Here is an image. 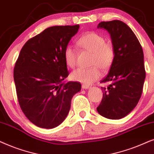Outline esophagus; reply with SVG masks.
Masks as SVG:
<instances>
[{
  "mask_svg": "<svg viewBox=\"0 0 154 154\" xmlns=\"http://www.w3.org/2000/svg\"><path fill=\"white\" fill-rule=\"evenodd\" d=\"M82 87L83 89H90V88H91V87H89V86L86 85H82Z\"/></svg>",
  "mask_w": 154,
  "mask_h": 154,
  "instance_id": "obj_1",
  "label": "esophagus"
}]
</instances>
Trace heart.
Wrapping results in <instances>:
<instances>
[{
	"label": "heart",
	"instance_id": "heart-1",
	"mask_svg": "<svg viewBox=\"0 0 154 154\" xmlns=\"http://www.w3.org/2000/svg\"><path fill=\"white\" fill-rule=\"evenodd\" d=\"M82 48L91 53L90 68H78L71 74L72 80L86 85H90L101 77L99 66L102 70L110 68L114 60V49L111 45L106 44L103 36L96 32H89L84 34L77 41ZM63 57L67 67L72 68L76 65V51L71 46H67L63 52Z\"/></svg>",
	"mask_w": 154,
	"mask_h": 154
}]
</instances>
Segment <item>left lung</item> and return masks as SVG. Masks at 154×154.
Returning a JSON list of instances; mask_svg holds the SVG:
<instances>
[{
  "mask_svg": "<svg viewBox=\"0 0 154 154\" xmlns=\"http://www.w3.org/2000/svg\"><path fill=\"white\" fill-rule=\"evenodd\" d=\"M97 28L110 34L114 60L101 83L103 98L96 110L104 118L118 120L130 113L138 103L146 77L142 48L132 30L123 22H101Z\"/></svg>",
  "mask_w": 154,
  "mask_h": 154,
  "instance_id": "left-lung-1",
  "label": "left lung"
}]
</instances>
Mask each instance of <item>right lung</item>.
<instances>
[{"label": "right lung", "mask_w": 154, "mask_h": 154, "mask_svg": "<svg viewBox=\"0 0 154 154\" xmlns=\"http://www.w3.org/2000/svg\"><path fill=\"white\" fill-rule=\"evenodd\" d=\"M79 24L53 26L26 42L14 68L18 102L36 126L56 128L64 121L81 84L63 81L69 75L63 52Z\"/></svg>", "instance_id": "obj_1"}]
</instances>
